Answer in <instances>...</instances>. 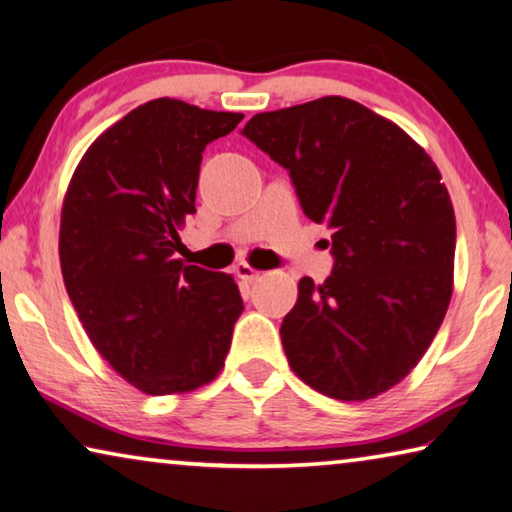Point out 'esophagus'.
<instances>
[{"instance_id":"obj_1","label":"esophagus","mask_w":512,"mask_h":512,"mask_svg":"<svg viewBox=\"0 0 512 512\" xmlns=\"http://www.w3.org/2000/svg\"><path fill=\"white\" fill-rule=\"evenodd\" d=\"M234 275H237V278L243 282H257L259 278H262V271L253 269V266L246 262H239L237 266H234Z\"/></svg>"}]
</instances>
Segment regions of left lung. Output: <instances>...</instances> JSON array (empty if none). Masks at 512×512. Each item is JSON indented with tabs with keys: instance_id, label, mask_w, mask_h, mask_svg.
Returning <instances> with one entry per match:
<instances>
[{
	"instance_id": "1",
	"label": "left lung",
	"mask_w": 512,
	"mask_h": 512,
	"mask_svg": "<svg viewBox=\"0 0 512 512\" xmlns=\"http://www.w3.org/2000/svg\"><path fill=\"white\" fill-rule=\"evenodd\" d=\"M241 134L332 230V273L298 282L280 326L291 369L330 399L387 392L417 367L451 300L456 216L440 170L401 127L337 95L257 113Z\"/></svg>"
}]
</instances>
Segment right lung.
I'll return each mask as SVG.
<instances>
[{"mask_svg": "<svg viewBox=\"0 0 512 512\" xmlns=\"http://www.w3.org/2000/svg\"><path fill=\"white\" fill-rule=\"evenodd\" d=\"M243 113L145 102L97 139L63 202L59 255L93 346L145 394L191 392L223 369L243 300L232 275L186 266L202 152Z\"/></svg>", "mask_w": 512, "mask_h": 512, "instance_id": "1", "label": "right lung"}]
</instances>
